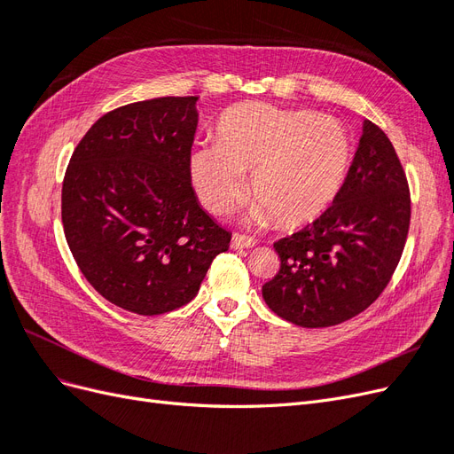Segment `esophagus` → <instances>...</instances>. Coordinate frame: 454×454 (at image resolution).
Here are the masks:
<instances>
[{"mask_svg": "<svg viewBox=\"0 0 454 454\" xmlns=\"http://www.w3.org/2000/svg\"><path fill=\"white\" fill-rule=\"evenodd\" d=\"M252 246H255V240L248 235H240V232H235L231 239V248H235V250L252 248Z\"/></svg>", "mask_w": 454, "mask_h": 454, "instance_id": "34e87169", "label": "esophagus"}]
</instances>
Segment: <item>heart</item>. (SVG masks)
<instances>
[{"label": "heart", "instance_id": "b5f03b06", "mask_svg": "<svg viewBox=\"0 0 454 454\" xmlns=\"http://www.w3.org/2000/svg\"><path fill=\"white\" fill-rule=\"evenodd\" d=\"M217 142L191 151L189 176L202 206L229 214L244 197V174L257 202L252 217L297 227L322 215L345 182L350 140L340 122L312 112L267 104L232 106L217 125Z\"/></svg>", "mask_w": 454, "mask_h": 454}]
</instances>
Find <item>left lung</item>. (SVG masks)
Returning <instances> with one entry per match:
<instances>
[{
	"mask_svg": "<svg viewBox=\"0 0 454 454\" xmlns=\"http://www.w3.org/2000/svg\"><path fill=\"white\" fill-rule=\"evenodd\" d=\"M411 223L405 170L375 122L364 134L333 204L274 242L280 269L261 292L267 307L301 327L347 322L373 305L400 263Z\"/></svg>",
	"mask_w": 454,
	"mask_h": 454,
	"instance_id": "1",
	"label": "left lung"
}]
</instances>
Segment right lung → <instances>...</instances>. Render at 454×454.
Listing matches in <instances>:
<instances>
[{"label":"right lung","mask_w":454,"mask_h":454,"mask_svg":"<svg viewBox=\"0 0 454 454\" xmlns=\"http://www.w3.org/2000/svg\"><path fill=\"white\" fill-rule=\"evenodd\" d=\"M197 96H164L102 115L62 184V225L77 267L109 303L155 316L187 305L231 232L195 197L189 157Z\"/></svg>","instance_id":"obj_1"}]
</instances>
